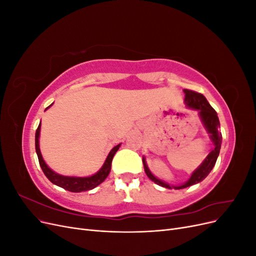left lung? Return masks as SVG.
Returning a JSON list of instances; mask_svg holds the SVG:
<instances>
[{
	"label": "left lung",
	"instance_id": "left-lung-1",
	"mask_svg": "<svg viewBox=\"0 0 256 256\" xmlns=\"http://www.w3.org/2000/svg\"><path fill=\"white\" fill-rule=\"evenodd\" d=\"M186 97H184V102L187 104L188 108H191V109L194 110H198L200 111V118L203 120V124L205 125L206 129L209 134H210V138L214 144V148L209 152V154L207 156V158L204 160V162L202 164L198 166V168H196L194 172L192 173L190 180L178 186V187H172L164 182H161L158 178L154 177L150 172L148 168H147L146 164H145V159L143 158V164H144V170L146 175L148 176L152 182H156L157 184L161 186V187H164L168 189H184L187 188L189 186L196 184L200 182H202L204 178L210 173V171L212 170V168L216 164V158L219 156L220 152V148H221V143H222V134L220 131V122L218 118V115H216V112L214 111V108L208 104V102L206 100V98L200 94V92H196L194 90H184Z\"/></svg>",
	"mask_w": 256,
	"mask_h": 256
}]
</instances>
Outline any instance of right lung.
<instances>
[{
	"instance_id": "obj_1",
	"label": "right lung",
	"mask_w": 256,
	"mask_h": 256,
	"mask_svg": "<svg viewBox=\"0 0 256 256\" xmlns=\"http://www.w3.org/2000/svg\"><path fill=\"white\" fill-rule=\"evenodd\" d=\"M40 126H38V128L36 130V134H35V148H36V152H37L38 161H40V168L42 170L44 174L47 176V178L52 184H56V186H58V187L70 191V192H81V191L92 190V189L96 188L98 184H102L108 177V175H109V173L111 171L112 159L114 157L115 152L118 150L120 146V144H118L115 147H113L110 154H108L104 164L95 175L90 176V177L62 176V175L56 174V172H53L52 170L49 168L48 166L44 164V161L42 157L40 150V141H38V138H40Z\"/></svg>"
}]
</instances>
